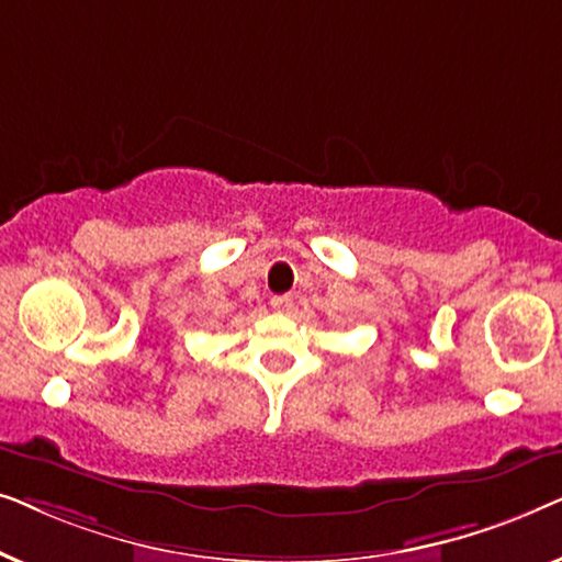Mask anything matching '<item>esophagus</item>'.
<instances>
[{
  "label": "esophagus",
  "instance_id": "34e87169",
  "mask_svg": "<svg viewBox=\"0 0 562 562\" xmlns=\"http://www.w3.org/2000/svg\"><path fill=\"white\" fill-rule=\"evenodd\" d=\"M271 306L273 312H281V314H289L291 310H294V296L289 294H281V296H273L271 299Z\"/></svg>",
  "mask_w": 562,
  "mask_h": 562
}]
</instances>
